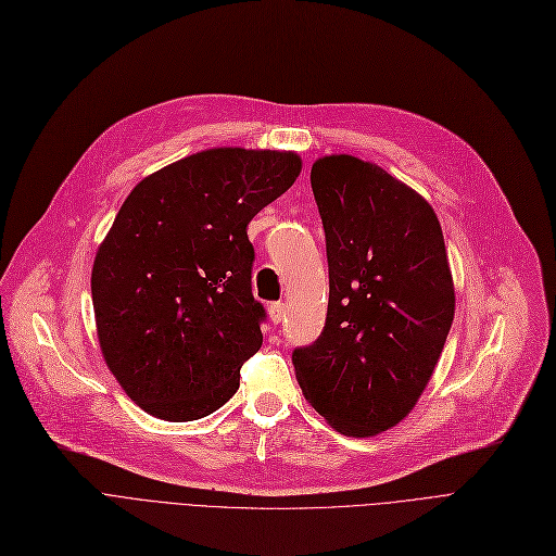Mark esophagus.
<instances>
[{
    "instance_id": "obj_1",
    "label": "esophagus",
    "mask_w": 556,
    "mask_h": 556,
    "mask_svg": "<svg viewBox=\"0 0 556 556\" xmlns=\"http://www.w3.org/2000/svg\"><path fill=\"white\" fill-rule=\"evenodd\" d=\"M268 315H270V319H273L275 325L283 323V317H286V304H283V302H273V304L268 306Z\"/></svg>"
}]
</instances>
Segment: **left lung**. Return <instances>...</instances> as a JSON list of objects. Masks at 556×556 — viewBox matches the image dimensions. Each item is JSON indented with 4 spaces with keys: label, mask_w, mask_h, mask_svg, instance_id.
I'll list each match as a JSON object with an SVG mask.
<instances>
[{
    "label": "left lung",
    "mask_w": 556,
    "mask_h": 556,
    "mask_svg": "<svg viewBox=\"0 0 556 556\" xmlns=\"http://www.w3.org/2000/svg\"><path fill=\"white\" fill-rule=\"evenodd\" d=\"M311 187L329 308L293 365L319 415L346 437H367L413 410L440 361L455 315L444 233L417 191L358 157L317 160Z\"/></svg>",
    "instance_id": "obj_1"
}]
</instances>
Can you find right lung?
Listing matches in <instances>:
<instances>
[{
    "label": "right lung",
    "instance_id": "add662e5",
    "mask_svg": "<svg viewBox=\"0 0 556 556\" xmlns=\"http://www.w3.org/2000/svg\"><path fill=\"white\" fill-rule=\"evenodd\" d=\"M302 170L295 153L212 149L143 178L92 268L103 358L149 415L193 421L239 390L263 342L248 223Z\"/></svg>",
    "mask_w": 556,
    "mask_h": 556
}]
</instances>
